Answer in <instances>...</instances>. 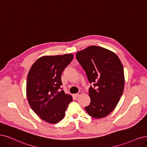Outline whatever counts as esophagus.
Masks as SVG:
<instances>
[{
    "label": "esophagus",
    "mask_w": 147,
    "mask_h": 147,
    "mask_svg": "<svg viewBox=\"0 0 147 147\" xmlns=\"http://www.w3.org/2000/svg\"><path fill=\"white\" fill-rule=\"evenodd\" d=\"M82 92H81V91H79L78 93H77V94H74V97H79L80 96L82 95Z\"/></svg>",
    "instance_id": "1"
}]
</instances>
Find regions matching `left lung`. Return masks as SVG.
<instances>
[{"label": "left lung", "instance_id": "1", "mask_svg": "<svg viewBox=\"0 0 147 147\" xmlns=\"http://www.w3.org/2000/svg\"><path fill=\"white\" fill-rule=\"evenodd\" d=\"M76 59L85 70L91 86V102L85 107L91 117L99 119L110 114L122 95L123 67L116 54L104 48L90 46L76 53Z\"/></svg>", "mask_w": 147, "mask_h": 147}]
</instances>
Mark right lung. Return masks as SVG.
<instances>
[{
    "mask_svg": "<svg viewBox=\"0 0 147 147\" xmlns=\"http://www.w3.org/2000/svg\"><path fill=\"white\" fill-rule=\"evenodd\" d=\"M73 59L72 54L43 56L29 71L26 82L28 103L36 115L48 123L61 121L73 100L70 95L59 90L62 85L61 74Z\"/></svg>",
    "mask_w": 147,
    "mask_h": 147,
    "instance_id": "right-lung-1",
    "label": "right lung"
}]
</instances>
